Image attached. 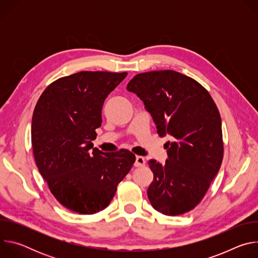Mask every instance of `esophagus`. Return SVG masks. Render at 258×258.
Wrapping results in <instances>:
<instances>
[{"mask_svg":"<svg viewBox=\"0 0 258 258\" xmlns=\"http://www.w3.org/2000/svg\"><path fill=\"white\" fill-rule=\"evenodd\" d=\"M146 163V160L143 156H137L136 157V161H135V166L140 167V166H144Z\"/></svg>","mask_w":258,"mask_h":258,"instance_id":"obj_1","label":"esophagus"}]
</instances>
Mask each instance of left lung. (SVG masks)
I'll use <instances>...</instances> for the list:
<instances>
[{
  "label": "left lung",
  "instance_id": "left-lung-1",
  "mask_svg": "<svg viewBox=\"0 0 258 258\" xmlns=\"http://www.w3.org/2000/svg\"><path fill=\"white\" fill-rule=\"evenodd\" d=\"M145 105L166 143L164 164L149 161L154 178L147 190L154 209L179 215L195 208L222 165V119L207 92L195 80L173 70L139 73L127 84Z\"/></svg>",
  "mask_w": 258,
  "mask_h": 258
}]
</instances>
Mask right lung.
I'll return each instance as SVG.
<instances>
[{
	"label": "right lung",
	"instance_id": "right-lung-1",
	"mask_svg": "<svg viewBox=\"0 0 258 258\" xmlns=\"http://www.w3.org/2000/svg\"><path fill=\"white\" fill-rule=\"evenodd\" d=\"M126 76L81 71L61 78L47 87L33 110L36 166L54 197L73 212L94 214L106 208L136 161L128 150L104 153L92 143L105 99Z\"/></svg>",
	"mask_w": 258,
	"mask_h": 258
}]
</instances>
